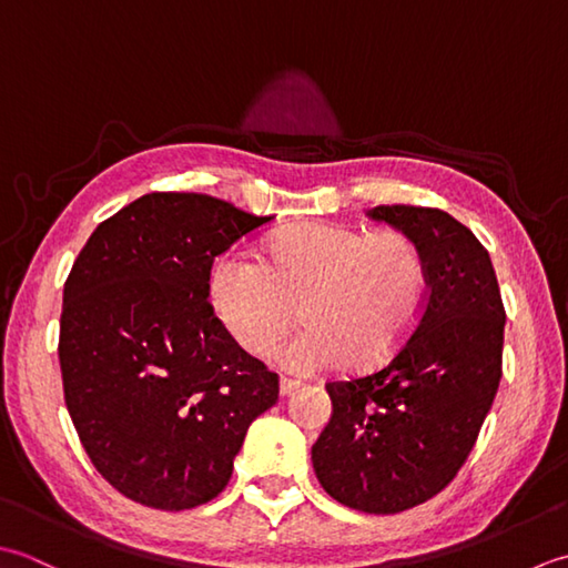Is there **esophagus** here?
I'll return each instance as SVG.
<instances>
[{
	"mask_svg": "<svg viewBox=\"0 0 568 568\" xmlns=\"http://www.w3.org/2000/svg\"><path fill=\"white\" fill-rule=\"evenodd\" d=\"M298 387H301V382L282 379V382H280V395H282V397H292Z\"/></svg>",
	"mask_w": 568,
	"mask_h": 568,
	"instance_id": "1",
	"label": "esophagus"
}]
</instances>
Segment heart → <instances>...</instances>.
<instances>
[{
    "instance_id": "heart-1",
    "label": "heart",
    "mask_w": 568,
    "mask_h": 568,
    "mask_svg": "<svg viewBox=\"0 0 568 568\" xmlns=\"http://www.w3.org/2000/svg\"><path fill=\"white\" fill-rule=\"evenodd\" d=\"M426 294L424 254L397 230L294 227L270 242L264 260L233 250L211 272L215 314L252 355L274 348L301 304L306 328L274 357L301 377L341 367L351 355L369 363L389 353L419 321Z\"/></svg>"
}]
</instances>
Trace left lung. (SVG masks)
Segmentation results:
<instances>
[{
  "instance_id": "left-lung-1",
  "label": "left lung",
  "mask_w": 568,
  "mask_h": 568,
  "mask_svg": "<svg viewBox=\"0 0 568 568\" xmlns=\"http://www.w3.org/2000/svg\"><path fill=\"white\" fill-rule=\"evenodd\" d=\"M367 215L416 242L429 296L385 365L328 382L333 414L311 460L333 500L395 515L442 493L476 446L503 377L505 308L488 250L456 217L416 205Z\"/></svg>"
}]
</instances>
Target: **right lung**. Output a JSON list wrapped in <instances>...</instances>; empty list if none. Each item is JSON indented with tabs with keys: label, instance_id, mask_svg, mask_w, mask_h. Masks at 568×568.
<instances>
[{
	"label": "right lung",
	"instance_id": "add662e5",
	"mask_svg": "<svg viewBox=\"0 0 568 568\" xmlns=\"http://www.w3.org/2000/svg\"><path fill=\"white\" fill-rule=\"evenodd\" d=\"M272 223L203 193H146L100 223L63 286L58 361L92 466L154 510L223 493L280 379L207 304L217 254Z\"/></svg>",
	"mask_w": 568,
	"mask_h": 568
}]
</instances>
